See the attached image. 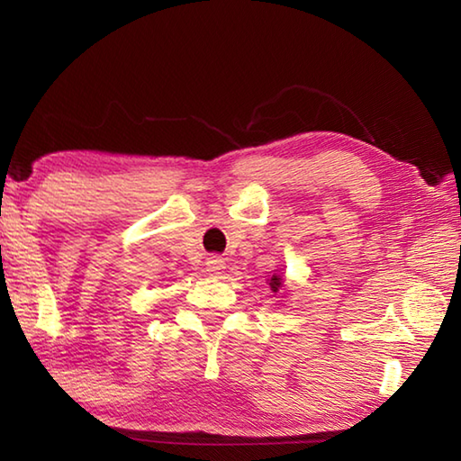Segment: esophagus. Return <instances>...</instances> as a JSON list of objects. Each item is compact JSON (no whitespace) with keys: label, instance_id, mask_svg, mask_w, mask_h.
I'll return each mask as SVG.
<instances>
[{"label":"esophagus","instance_id":"1","mask_svg":"<svg viewBox=\"0 0 461 461\" xmlns=\"http://www.w3.org/2000/svg\"><path fill=\"white\" fill-rule=\"evenodd\" d=\"M205 269H208L210 276H215V277H218L220 273L225 269V261H223L221 258H218V256L208 258V261H205Z\"/></svg>","mask_w":461,"mask_h":461}]
</instances>
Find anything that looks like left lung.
Returning a JSON list of instances; mask_svg holds the SVG:
<instances>
[{
    "instance_id": "8db88e82",
    "label": "left lung",
    "mask_w": 461,
    "mask_h": 461,
    "mask_svg": "<svg viewBox=\"0 0 461 461\" xmlns=\"http://www.w3.org/2000/svg\"><path fill=\"white\" fill-rule=\"evenodd\" d=\"M269 281V287H271V291L273 293H277L281 287H283V279H281V276H273L271 279H267Z\"/></svg>"
}]
</instances>
